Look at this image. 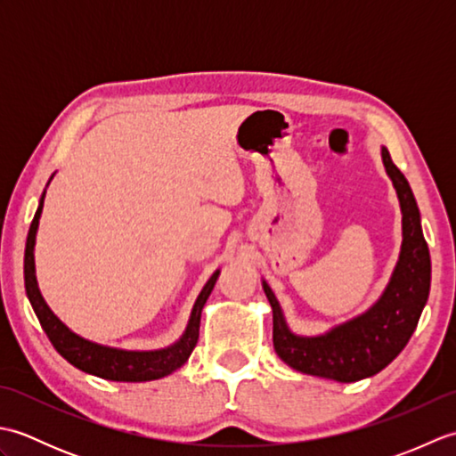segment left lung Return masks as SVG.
I'll list each match as a JSON object with an SVG mask.
<instances>
[{
	"label": "left lung",
	"instance_id": "1",
	"mask_svg": "<svg viewBox=\"0 0 456 456\" xmlns=\"http://www.w3.org/2000/svg\"><path fill=\"white\" fill-rule=\"evenodd\" d=\"M382 162L402 209V247L398 263L380 297L356 317L322 335H297L288 327L273 288L263 289L273 307L274 351L297 372L337 382H356L388 366L408 345L431 288V256L421 231L419 208L408 180L382 147Z\"/></svg>",
	"mask_w": 456,
	"mask_h": 456
}]
</instances>
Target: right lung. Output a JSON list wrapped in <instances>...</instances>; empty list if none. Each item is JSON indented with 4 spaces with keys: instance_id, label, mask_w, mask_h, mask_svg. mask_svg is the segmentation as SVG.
Listing matches in <instances>:
<instances>
[{
    "instance_id": "obj_1",
    "label": "right lung",
    "mask_w": 456,
    "mask_h": 456,
    "mask_svg": "<svg viewBox=\"0 0 456 456\" xmlns=\"http://www.w3.org/2000/svg\"><path fill=\"white\" fill-rule=\"evenodd\" d=\"M51 180H48V183H51ZM45 193L46 190L43 191L41 201H38L31 229H28V235H27L25 289H27L28 302H31L38 322H41L46 337L51 338L53 346L66 358L68 362L74 364L76 368H80L82 372H88L113 382H149V380H159V378H164L172 374L174 370H178V368L188 361L193 346L198 343L201 309L206 305L221 270H216L206 282V286L201 288L196 304L191 307L186 331H183L178 341L172 343L170 346L154 348V351H127V348H115V346L88 341V338L74 333L70 327H66L61 319L54 315L53 309L45 302L41 289H38L37 274H35V240H37V231H38V219H41V213H43Z\"/></svg>"
}]
</instances>
